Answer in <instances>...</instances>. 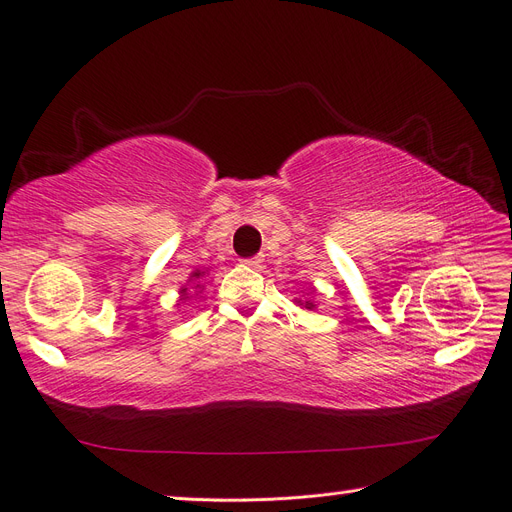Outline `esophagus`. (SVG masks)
<instances>
[{
  "label": "esophagus",
  "instance_id": "esophagus-1",
  "mask_svg": "<svg viewBox=\"0 0 512 512\" xmlns=\"http://www.w3.org/2000/svg\"><path fill=\"white\" fill-rule=\"evenodd\" d=\"M247 267H252V269H258L260 265H262V256H252V258H247V260H243Z\"/></svg>",
  "mask_w": 512,
  "mask_h": 512
}]
</instances>
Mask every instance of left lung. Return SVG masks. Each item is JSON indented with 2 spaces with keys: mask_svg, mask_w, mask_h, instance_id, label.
I'll use <instances>...</instances> for the list:
<instances>
[{
  "mask_svg": "<svg viewBox=\"0 0 512 512\" xmlns=\"http://www.w3.org/2000/svg\"><path fill=\"white\" fill-rule=\"evenodd\" d=\"M314 292V290H312ZM297 305H301V307H305V309H309V312H314V309H316V303L312 301V299H305V301H297Z\"/></svg>",
  "mask_w": 512,
  "mask_h": 512,
  "instance_id": "8db88e82",
  "label": "left lung"
}]
</instances>
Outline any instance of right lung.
I'll use <instances>...</instances> for the list:
<instances>
[{"instance_id":"add662e5","label":"right lung","mask_w":512,"mask_h":512,"mask_svg":"<svg viewBox=\"0 0 512 512\" xmlns=\"http://www.w3.org/2000/svg\"><path fill=\"white\" fill-rule=\"evenodd\" d=\"M200 277H205V271H194L192 275H190V282L194 284V286H185V288H181L179 290V303H185V301H190V297H192V292L190 290H194V294H198L200 290H203V284H200ZM177 303V305H179Z\"/></svg>"}]
</instances>
